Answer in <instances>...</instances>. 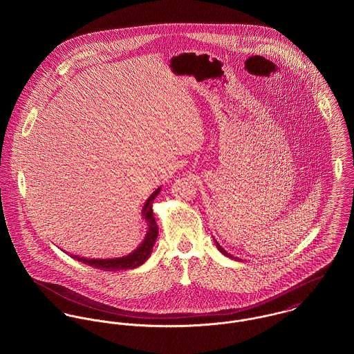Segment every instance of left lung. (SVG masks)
Masks as SVG:
<instances>
[{
  "label": "left lung",
  "mask_w": 354,
  "mask_h": 354,
  "mask_svg": "<svg viewBox=\"0 0 354 354\" xmlns=\"http://www.w3.org/2000/svg\"><path fill=\"white\" fill-rule=\"evenodd\" d=\"M215 244H216V247H218V250H219V251H221V252L223 253V254H225V256H227V257H230V259H233V256H232V254H230V253L226 252V251H225V250H223V248H222V247H221V245H219V244H218V243H216V241H215ZM234 259H237V257H234Z\"/></svg>",
  "instance_id": "8db88e82"
}]
</instances>
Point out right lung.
I'll return each mask as SVG.
<instances>
[{"label": "right lung", "instance_id": "1", "mask_svg": "<svg viewBox=\"0 0 354 354\" xmlns=\"http://www.w3.org/2000/svg\"><path fill=\"white\" fill-rule=\"evenodd\" d=\"M160 192V188H158L151 196L145 203V207L142 209V215L147 223V234L143 240V243L133 251V252L122 256V257H114V259H87V257H79L76 254H71V257L91 266L97 267L103 271H118V270H132L139 266H142L152 252L153 244L158 237V225L155 222L153 214H152V202L156 198V195Z\"/></svg>", "mask_w": 354, "mask_h": 354}]
</instances>
